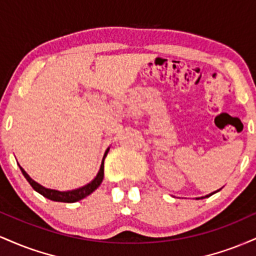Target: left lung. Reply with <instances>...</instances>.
<instances>
[{
	"label": "left lung",
	"instance_id": "obj_1",
	"mask_svg": "<svg viewBox=\"0 0 256 256\" xmlns=\"http://www.w3.org/2000/svg\"><path fill=\"white\" fill-rule=\"evenodd\" d=\"M219 190H220V189H219ZM219 190H218V192H219ZM216 192H212V194H210V195H206L204 198H210V196H212L213 194H216Z\"/></svg>",
	"mask_w": 256,
	"mask_h": 256
}]
</instances>
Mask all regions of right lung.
I'll list each match as a JSON object with an SVG mask.
<instances>
[{
	"mask_svg": "<svg viewBox=\"0 0 256 256\" xmlns=\"http://www.w3.org/2000/svg\"><path fill=\"white\" fill-rule=\"evenodd\" d=\"M110 150V148L107 149L104 155V160H102V164H101V167H100V171L98 173V176H96L95 179L94 180H91L89 184L84 185V186L79 188V189H74V190H70V192H58V190H52V189H48V188H44L40 184H38L37 182H34V179H32L30 176L28 174L24 171V168H22V166L20 167V170H22V174H24V177L26 178V180L30 183V185L32 188H34V190H36L37 192H40V195H43L44 198L52 200V201H56V202H67V204H73V202H77L79 200L86 198V196H89L91 192H95L96 189L100 186V184L102 183V180H104V158L107 156V152Z\"/></svg>",
	"mask_w": 256,
	"mask_h": 256,
	"instance_id": "1",
	"label": "right lung"
}]
</instances>
